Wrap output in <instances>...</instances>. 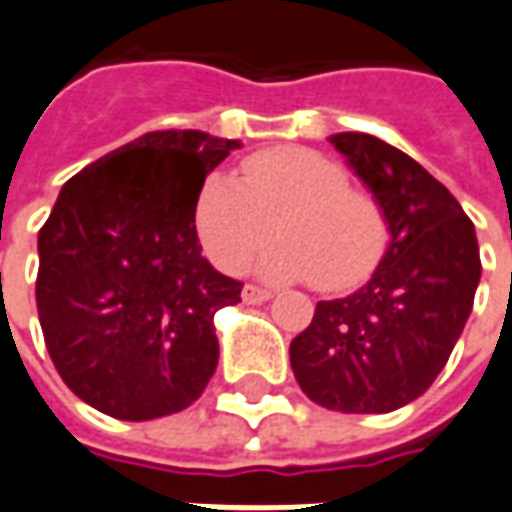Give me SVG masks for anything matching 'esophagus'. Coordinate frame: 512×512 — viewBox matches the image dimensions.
Wrapping results in <instances>:
<instances>
[{
    "label": "esophagus",
    "mask_w": 512,
    "mask_h": 512,
    "mask_svg": "<svg viewBox=\"0 0 512 512\" xmlns=\"http://www.w3.org/2000/svg\"><path fill=\"white\" fill-rule=\"evenodd\" d=\"M273 298V292L262 290V287H256V284H245L242 287V301L245 303H264Z\"/></svg>",
    "instance_id": "1"
}]
</instances>
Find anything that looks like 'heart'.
Masks as SVG:
<instances>
[{
    "mask_svg": "<svg viewBox=\"0 0 512 512\" xmlns=\"http://www.w3.org/2000/svg\"><path fill=\"white\" fill-rule=\"evenodd\" d=\"M195 234L211 262L239 273L264 242L256 270L267 281H309L323 292L359 287L387 250L382 206L348 186L340 161L309 147H273L245 158L242 181L211 175L195 200Z\"/></svg>",
    "mask_w": 512,
    "mask_h": 512,
    "instance_id": "1",
    "label": "heart"
}]
</instances>
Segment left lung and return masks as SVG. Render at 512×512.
Listing matches in <instances>:
<instances>
[{
  "instance_id": "left-lung-1",
  "label": "left lung",
  "mask_w": 512,
  "mask_h": 512,
  "mask_svg": "<svg viewBox=\"0 0 512 512\" xmlns=\"http://www.w3.org/2000/svg\"><path fill=\"white\" fill-rule=\"evenodd\" d=\"M382 206L390 242L365 287L320 301L292 340L301 390L337 412H393L424 396L474 306V222L415 158L370 133L329 136Z\"/></svg>"
}]
</instances>
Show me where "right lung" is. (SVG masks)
Segmentation results:
<instances>
[{
	"instance_id": "obj_1",
	"label": "right lung",
	"mask_w": 512,
	"mask_h": 512,
	"mask_svg": "<svg viewBox=\"0 0 512 512\" xmlns=\"http://www.w3.org/2000/svg\"><path fill=\"white\" fill-rule=\"evenodd\" d=\"M242 144L158 130L63 183L38 231L35 303L66 387L119 421L186 410L217 370L214 315L242 284L200 256L195 200Z\"/></svg>"
}]
</instances>
